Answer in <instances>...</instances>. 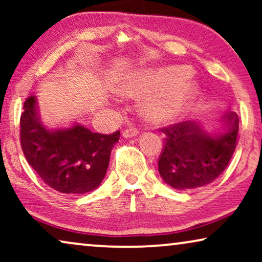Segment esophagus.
<instances>
[{"label": "esophagus", "instance_id": "1", "mask_svg": "<svg viewBox=\"0 0 262 262\" xmlns=\"http://www.w3.org/2000/svg\"><path fill=\"white\" fill-rule=\"evenodd\" d=\"M137 134H138V131L136 130V128H125L123 132V137L124 138H132V137H136Z\"/></svg>", "mask_w": 262, "mask_h": 262}]
</instances>
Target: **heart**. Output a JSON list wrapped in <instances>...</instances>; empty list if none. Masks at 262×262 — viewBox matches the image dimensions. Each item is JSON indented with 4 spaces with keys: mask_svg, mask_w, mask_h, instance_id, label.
<instances>
[{
    "mask_svg": "<svg viewBox=\"0 0 262 262\" xmlns=\"http://www.w3.org/2000/svg\"><path fill=\"white\" fill-rule=\"evenodd\" d=\"M186 66H164L135 71L125 78L120 92L139 96L154 92L142 103V113L152 124L177 121L198 94V83Z\"/></svg>",
    "mask_w": 262,
    "mask_h": 262,
    "instance_id": "obj_1",
    "label": "heart"
}]
</instances>
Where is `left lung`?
<instances>
[{
  "mask_svg": "<svg viewBox=\"0 0 262 262\" xmlns=\"http://www.w3.org/2000/svg\"><path fill=\"white\" fill-rule=\"evenodd\" d=\"M221 128L210 132L202 121H184L162 128L164 149L159 171L175 189L203 187L223 173L237 144L238 116L229 112L221 118Z\"/></svg>",
  "mask_w": 262,
  "mask_h": 262,
  "instance_id": "1",
  "label": "left lung"
}]
</instances>
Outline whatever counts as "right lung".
<instances>
[{"instance_id": "obj_1", "label": "right lung", "mask_w": 262, "mask_h": 262, "mask_svg": "<svg viewBox=\"0 0 262 262\" xmlns=\"http://www.w3.org/2000/svg\"><path fill=\"white\" fill-rule=\"evenodd\" d=\"M120 132L102 135L80 123L50 128L41 121L38 99L24 103L20 141L27 162L50 187L67 194H83L101 185L111 151Z\"/></svg>"}]
</instances>
